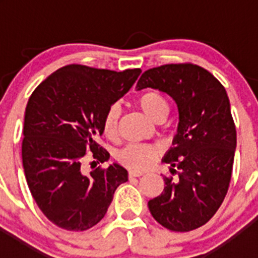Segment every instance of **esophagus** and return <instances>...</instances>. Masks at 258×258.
Listing matches in <instances>:
<instances>
[{"mask_svg": "<svg viewBox=\"0 0 258 258\" xmlns=\"http://www.w3.org/2000/svg\"><path fill=\"white\" fill-rule=\"evenodd\" d=\"M141 175H143V172H138V170H129V178L141 177Z\"/></svg>", "mask_w": 258, "mask_h": 258, "instance_id": "1", "label": "esophagus"}]
</instances>
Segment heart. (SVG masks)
Masks as SVG:
<instances>
[{
  "instance_id": "b5f03b06",
  "label": "heart",
  "mask_w": 258,
  "mask_h": 258,
  "mask_svg": "<svg viewBox=\"0 0 258 258\" xmlns=\"http://www.w3.org/2000/svg\"><path fill=\"white\" fill-rule=\"evenodd\" d=\"M137 103L143 112L151 120L159 117H165L169 112V103L166 101L165 95L157 90H147L142 93L137 99ZM118 121V107L112 104L107 108L102 118V132L104 137L113 140L117 134ZM159 155V149L150 145H138L131 143L117 152V161L122 165L132 168V169H146L149 168Z\"/></svg>"
}]
</instances>
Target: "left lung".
<instances>
[{"mask_svg":"<svg viewBox=\"0 0 258 258\" xmlns=\"http://www.w3.org/2000/svg\"><path fill=\"white\" fill-rule=\"evenodd\" d=\"M145 88L169 94L179 113L173 147L163 159L178 178H164V191L149 209L165 229L191 231L213 217L229 190L236 147L229 97L211 72L192 63L145 71L137 90Z\"/></svg>","mask_w":258,"mask_h":258,"instance_id":"8db88e82","label":"left lung"}]
</instances>
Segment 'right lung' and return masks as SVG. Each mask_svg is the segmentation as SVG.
Wrapping results in <instances>:
<instances>
[{
  "instance_id": "obj_1",
  "label": "right lung",
  "mask_w": 258,
  "mask_h": 258,
  "mask_svg": "<svg viewBox=\"0 0 258 258\" xmlns=\"http://www.w3.org/2000/svg\"><path fill=\"white\" fill-rule=\"evenodd\" d=\"M141 72L68 64L46 77L29 97L23 125V168L38 208L60 229L85 231L97 225L116 188L127 181L126 169L118 164L84 174L83 161L86 156L97 164L109 159L97 142L103 134L102 118Z\"/></svg>"
}]
</instances>
